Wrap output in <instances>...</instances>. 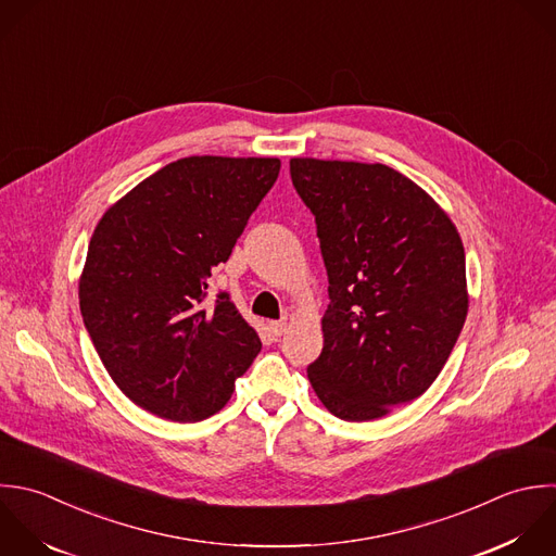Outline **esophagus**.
<instances>
[{
    "label": "esophagus",
    "instance_id": "1",
    "mask_svg": "<svg viewBox=\"0 0 556 556\" xmlns=\"http://www.w3.org/2000/svg\"><path fill=\"white\" fill-rule=\"evenodd\" d=\"M286 327H288V323H286V320H273V323L268 325V329H270V333H273L275 338L283 336V333H286Z\"/></svg>",
    "mask_w": 556,
    "mask_h": 556
}]
</instances>
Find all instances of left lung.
I'll return each instance as SVG.
<instances>
[{"label":"left lung","instance_id":"left-lung-1","mask_svg":"<svg viewBox=\"0 0 556 556\" xmlns=\"http://www.w3.org/2000/svg\"><path fill=\"white\" fill-rule=\"evenodd\" d=\"M329 279L325 346L307 366L323 405L375 420L422 396L468 314L466 253L440 205L386 164L292 157Z\"/></svg>","mask_w":556,"mask_h":556}]
</instances>
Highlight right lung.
Returning <instances> with one entry per match:
<instances>
[{"label": "right lung", "instance_id": "add662e5", "mask_svg": "<svg viewBox=\"0 0 556 556\" xmlns=\"http://www.w3.org/2000/svg\"><path fill=\"white\" fill-rule=\"evenodd\" d=\"M279 168L277 157H181L99 220L79 309L108 375L144 412L210 418L262 351L227 292L205 299Z\"/></svg>", "mask_w": 556, "mask_h": 556}]
</instances>
